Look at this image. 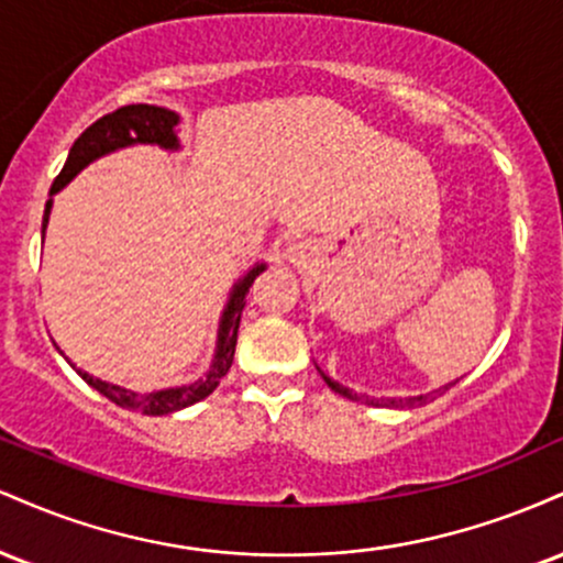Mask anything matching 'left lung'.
I'll list each match as a JSON object with an SVG mask.
<instances>
[{"mask_svg":"<svg viewBox=\"0 0 563 563\" xmlns=\"http://www.w3.org/2000/svg\"><path fill=\"white\" fill-rule=\"evenodd\" d=\"M322 378H325V384L331 386V389L335 391V394H341V397H346V399H352V402H367V405H386V407H421V405H426V402H434V399L439 397V394L442 391H448L452 384H448V386H442V389H437V391H429V394H421V397H405V399H371V397H363V394H354V391H349L346 386H341V384H335V380H331L325 376V373H322Z\"/></svg>","mask_w":563,"mask_h":563,"instance_id":"left-lung-1","label":"left lung"}]
</instances>
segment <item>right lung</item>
I'll use <instances>...</instances> for the list:
<instances>
[{
  "label": "right lung",
  "mask_w": 563,
  "mask_h": 563,
  "mask_svg": "<svg viewBox=\"0 0 563 563\" xmlns=\"http://www.w3.org/2000/svg\"><path fill=\"white\" fill-rule=\"evenodd\" d=\"M177 121L179 115L174 111H166V108H158V106H145V102H137V106H121L115 108L113 113H106L102 119H97L92 126L84 129L79 140L74 142L66 166H63V172L55 177L49 192L60 190L63 185H68L70 179L84 169V166L92 164L95 158L106 156V153L115 151V147L132 145V142H151V145H161V147H177V137H174V126H177ZM49 209H53V200H47V206H44L42 235L49 222ZM260 273H264V264H256V267L251 269L241 283H238L235 290H232L228 309H224L222 314V325H219L214 363H211L209 373H206L200 380H196V384L177 386V389L137 394V391L121 389V386L115 384H106V380L89 376V373L84 371H79V376L87 380L92 389L100 391L102 397H108L119 407H126V410L142 412V416H169L174 410H183V407L200 402V399H206L217 389L219 380L228 376L232 357H235L238 328H241L245 296H249V288L254 286L256 275Z\"/></svg>",
  "instance_id": "add662e5"
}]
</instances>
